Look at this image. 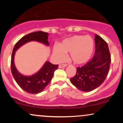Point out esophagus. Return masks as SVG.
<instances>
[{
    "mask_svg": "<svg viewBox=\"0 0 123 123\" xmlns=\"http://www.w3.org/2000/svg\"><path fill=\"white\" fill-rule=\"evenodd\" d=\"M67 66V64H60V65H59V68H65L66 66Z\"/></svg>",
    "mask_w": 123,
    "mask_h": 123,
    "instance_id": "1",
    "label": "esophagus"
}]
</instances>
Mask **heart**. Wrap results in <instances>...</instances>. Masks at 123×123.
Instances as JSON below:
<instances>
[{"mask_svg": "<svg viewBox=\"0 0 123 123\" xmlns=\"http://www.w3.org/2000/svg\"><path fill=\"white\" fill-rule=\"evenodd\" d=\"M94 49V42L90 36L75 35L63 40L59 47L54 48V55L58 61L70 53V58L75 64L86 63L91 58Z\"/></svg>", "mask_w": 123, "mask_h": 123, "instance_id": "b5f03b06", "label": "heart"}]
</instances>
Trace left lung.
Wrapping results in <instances>:
<instances>
[{"mask_svg":"<svg viewBox=\"0 0 123 123\" xmlns=\"http://www.w3.org/2000/svg\"><path fill=\"white\" fill-rule=\"evenodd\" d=\"M95 51L88 62L77 68L70 81L80 91H91L104 83L108 76L111 62L108 45L102 37L95 35Z\"/></svg>","mask_w":123,"mask_h":123,"instance_id":"1","label":"left lung"}]
</instances>
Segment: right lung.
Instances as JSON below:
<instances>
[{"mask_svg": "<svg viewBox=\"0 0 123 123\" xmlns=\"http://www.w3.org/2000/svg\"><path fill=\"white\" fill-rule=\"evenodd\" d=\"M48 35L49 33L42 31L29 33L17 42L12 50L11 60V70L12 76L18 86L30 94H37L44 90L51 80L55 70L58 68V65H53L47 61L37 73L31 76H24L18 72L15 66L14 58L15 51L22 45L31 41H36L49 46Z\"/></svg>", "mask_w": 123, "mask_h": 123, "instance_id": "add662e5", "label": "right lung"}]
</instances>
